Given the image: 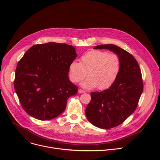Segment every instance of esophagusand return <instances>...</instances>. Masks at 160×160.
Returning <instances> with one entry per match:
<instances>
[{"label":"esophagus","instance_id":"1","mask_svg":"<svg viewBox=\"0 0 160 160\" xmlns=\"http://www.w3.org/2000/svg\"><path fill=\"white\" fill-rule=\"evenodd\" d=\"M85 91L83 90L82 89H79L78 90V93H84Z\"/></svg>","mask_w":160,"mask_h":160}]
</instances>
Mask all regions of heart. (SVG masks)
<instances>
[{
	"label": "heart",
	"instance_id": "1",
	"mask_svg": "<svg viewBox=\"0 0 160 160\" xmlns=\"http://www.w3.org/2000/svg\"><path fill=\"white\" fill-rule=\"evenodd\" d=\"M121 71V60L118 55L102 51H91L83 54L80 62L73 61L69 66V78L73 83H78L87 75L88 78L81 83L84 88L98 87L105 90L117 80Z\"/></svg>",
	"mask_w": 160,
	"mask_h": 160
}]
</instances>
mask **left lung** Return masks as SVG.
I'll use <instances>...</instances> for the list:
<instances>
[{"label":"left lung","instance_id":"8db88e82","mask_svg":"<svg viewBox=\"0 0 160 160\" xmlns=\"http://www.w3.org/2000/svg\"><path fill=\"white\" fill-rule=\"evenodd\" d=\"M95 49H108L121 60L120 75L111 87L102 92L91 93L85 115L93 125L109 129L122 124L138 107L143 90L139 64L134 57L114 44L99 45Z\"/></svg>","mask_w":160,"mask_h":160}]
</instances>
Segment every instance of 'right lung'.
<instances>
[{"label":"right lung","instance_id":"1","mask_svg":"<svg viewBox=\"0 0 160 160\" xmlns=\"http://www.w3.org/2000/svg\"><path fill=\"white\" fill-rule=\"evenodd\" d=\"M75 48L49 42L31 47L18 62L15 92L25 112L40 120L53 119L65 110L67 100L78 92L69 79Z\"/></svg>","mask_w":160,"mask_h":160}]
</instances>
